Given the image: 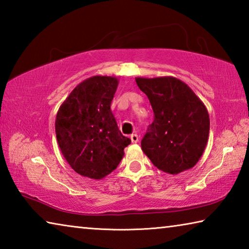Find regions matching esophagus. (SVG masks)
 I'll list each match as a JSON object with an SVG mask.
<instances>
[{
	"mask_svg": "<svg viewBox=\"0 0 249 249\" xmlns=\"http://www.w3.org/2000/svg\"><path fill=\"white\" fill-rule=\"evenodd\" d=\"M130 141H132V142H134V144H136V142H138V141H140V137H138L137 134H133L130 135Z\"/></svg>",
	"mask_w": 249,
	"mask_h": 249,
	"instance_id": "1",
	"label": "esophagus"
}]
</instances>
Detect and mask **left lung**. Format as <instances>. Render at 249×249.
<instances>
[{
    "instance_id": "8db88e82",
    "label": "left lung",
    "mask_w": 249,
    "mask_h": 249,
    "mask_svg": "<svg viewBox=\"0 0 249 249\" xmlns=\"http://www.w3.org/2000/svg\"><path fill=\"white\" fill-rule=\"evenodd\" d=\"M135 80L155 114L142 141V151L154 166L167 174L191 169L209 140L210 117L204 103L188 84L175 77Z\"/></svg>"
}]
</instances>
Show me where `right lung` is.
<instances>
[{
	"mask_svg": "<svg viewBox=\"0 0 249 249\" xmlns=\"http://www.w3.org/2000/svg\"><path fill=\"white\" fill-rule=\"evenodd\" d=\"M119 79L93 75L71 91L56 116L57 142L70 167L101 180L116 169L130 140L122 135L111 109Z\"/></svg>",
	"mask_w": 249,
	"mask_h": 249,
	"instance_id": "obj_1",
	"label": "right lung"
}]
</instances>
